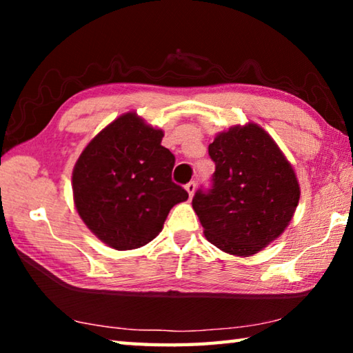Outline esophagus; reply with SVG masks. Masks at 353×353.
Instances as JSON below:
<instances>
[{
	"mask_svg": "<svg viewBox=\"0 0 353 353\" xmlns=\"http://www.w3.org/2000/svg\"><path fill=\"white\" fill-rule=\"evenodd\" d=\"M185 190H187V193H188L190 198H193V194H194V191H196V183L194 182H188L187 185H185Z\"/></svg>",
	"mask_w": 353,
	"mask_h": 353,
	"instance_id": "obj_1",
	"label": "esophagus"
}]
</instances>
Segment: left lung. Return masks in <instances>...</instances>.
Returning a JSON list of instances; mask_svg holds the SVG:
<instances>
[{
    "mask_svg": "<svg viewBox=\"0 0 353 353\" xmlns=\"http://www.w3.org/2000/svg\"><path fill=\"white\" fill-rule=\"evenodd\" d=\"M214 162L210 190H198L193 208L208 241L250 256L288 227L301 198L291 163L259 124L234 126L208 145Z\"/></svg>",
    "mask_w": 353,
    "mask_h": 353,
    "instance_id": "left-lung-1",
    "label": "left lung"
}]
</instances>
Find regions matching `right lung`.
Returning <instances> with one entry per match:
<instances>
[{
  "label": "right lung",
  "mask_w": 353,
  "mask_h": 353,
  "mask_svg": "<svg viewBox=\"0 0 353 353\" xmlns=\"http://www.w3.org/2000/svg\"><path fill=\"white\" fill-rule=\"evenodd\" d=\"M162 139V129L129 112L101 130L77 159L76 210L107 246H145L162 232L171 208L188 199L171 181L176 159Z\"/></svg>",
  "instance_id": "obj_1"
}]
</instances>
